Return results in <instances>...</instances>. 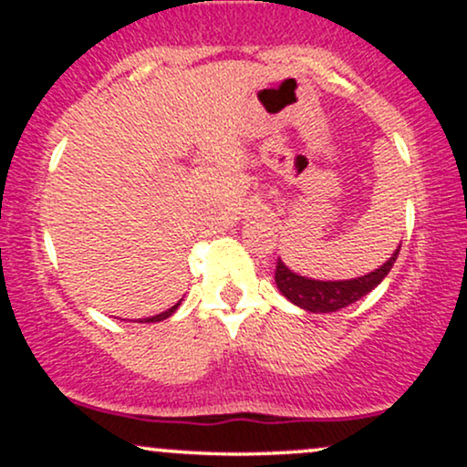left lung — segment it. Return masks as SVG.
<instances>
[{
	"instance_id": "obj_1",
	"label": "left lung",
	"mask_w": 467,
	"mask_h": 467,
	"mask_svg": "<svg viewBox=\"0 0 467 467\" xmlns=\"http://www.w3.org/2000/svg\"><path fill=\"white\" fill-rule=\"evenodd\" d=\"M400 248L393 252V256L384 265H379L378 270L368 272V275L349 278V281H314V278L301 276L296 272H292L289 267L278 259L275 281L278 292L287 298L289 303H294L296 307L305 309V312L312 314H329L337 312V309L347 307V305L360 301L362 296H367L371 289H375L379 283L384 281V276L389 275L390 267H393L395 259H398Z\"/></svg>"
}]
</instances>
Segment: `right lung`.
<instances>
[{
	"label": "right lung",
	"mask_w": 467,
	"mask_h": 467,
	"mask_svg": "<svg viewBox=\"0 0 467 467\" xmlns=\"http://www.w3.org/2000/svg\"><path fill=\"white\" fill-rule=\"evenodd\" d=\"M180 303H182V301H180ZM180 303H175L173 307H171V309H166V312H162V314H158V316H151V318H144V323H160V320L169 318V316H171V314H175V309L180 307ZM140 323H142V320H140Z\"/></svg>",
	"instance_id": "1"
}]
</instances>
